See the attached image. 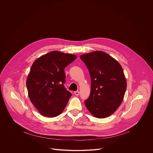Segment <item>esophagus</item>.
I'll return each instance as SVG.
<instances>
[{"label":"esophagus","instance_id":"1","mask_svg":"<svg viewBox=\"0 0 153 153\" xmlns=\"http://www.w3.org/2000/svg\"><path fill=\"white\" fill-rule=\"evenodd\" d=\"M74 94L76 95V96H79V91H74Z\"/></svg>","mask_w":153,"mask_h":153}]
</instances>
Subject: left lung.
Returning <instances> with one entry per match:
<instances>
[{"instance_id":"left-lung-1","label":"left lung","mask_w":153,"mask_h":153,"mask_svg":"<svg viewBox=\"0 0 153 153\" xmlns=\"http://www.w3.org/2000/svg\"><path fill=\"white\" fill-rule=\"evenodd\" d=\"M91 80V93L85 101L95 117L102 119L113 114L122 103L126 89V80L120 64L102 51L82 54Z\"/></svg>"}]
</instances>
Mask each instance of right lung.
I'll return each instance as SVG.
<instances>
[{
  "label": "right lung",
  "mask_w": 153,
  "mask_h": 153,
  "mask_svg": "<svg viewBox=\"0 0 153 153\" xmlns=\"http://www.w3.org/2000/svg\"><path fill=\"white\" fill-rule=\"evenodd\" d=\"M77 56L58 51H51L33 63L27 79L29 98L40 114L54 117L66 106L71 93L65 88V68Z\"/></svg>",
  "instance_id": "obj_1"
}]
</instances>
